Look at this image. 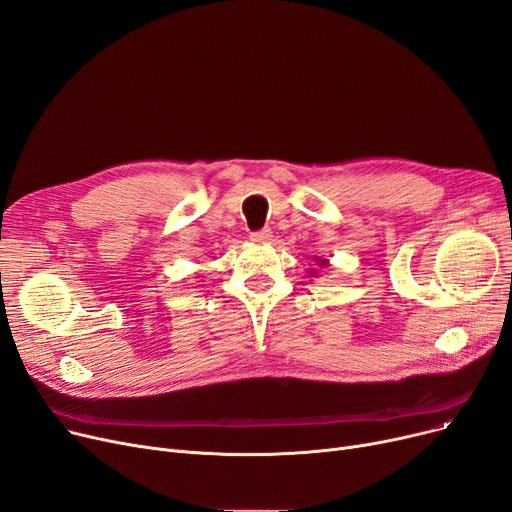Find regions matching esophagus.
Returning <instances> with one entry per match:
<instances>
[{"label":"esophagus","instance_id":"esophagus-1","mask_svg":"<svg viewBox=\"0 0 512 512\" xmlns=\"http://www.w3.org/2000/svg\"><path fill=\"white\" fill-rule=\"evenodd\" d=\"M251 240H253V242H268V240H272V230L263 228V230H259V232H253V234H251Z\"/></svg>","mask_w":512,"mask_h":512}]
</instances>
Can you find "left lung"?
I'll list each match as a JSON object with an SVG mask.
<instances>
[{"instance_id":"1","label":"left lung","mask_w":512,"mask_h":512,"mask_svg":"<svg viewBox=\"0 0 512 512\" xmlns=\"http://www.w3.org/2000/svg\"><path fill=\"white\" fill-rule=\"evenodd\" d=\"M316 261H318V263H320V265H326V263H328V261H326V259H316ZM311 274H314V272H311Z\"/></svg>"}]
</instances>
